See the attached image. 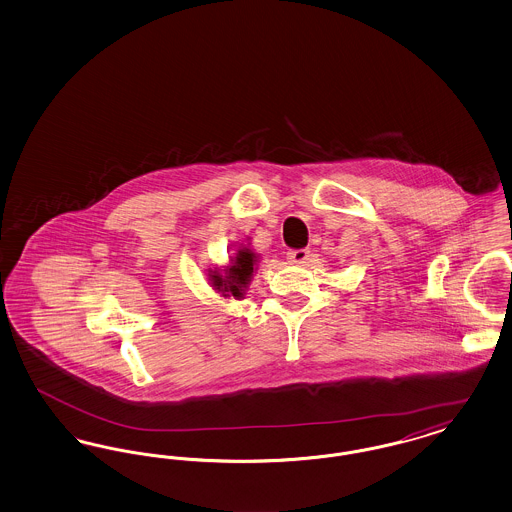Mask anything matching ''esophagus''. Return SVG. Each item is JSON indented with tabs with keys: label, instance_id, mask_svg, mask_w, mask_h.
<instances>
[{
	"label": "esophagus",
	"instance_id": "obj_1",
	"mask_svg": "<svg viewBox=\"0 0 512 512\" xmlns=\"http://www.w3.org/2000/svg\"><path fill=\"white\" fill-rule=\"evenodd\" d=\"M309 257H311V251H309V249H290V251H288V259H290L292 263H295V265L307 263Z\"/></svg>",
	"mask_w": 512,
	"mask_h": 512
}]
</instances>
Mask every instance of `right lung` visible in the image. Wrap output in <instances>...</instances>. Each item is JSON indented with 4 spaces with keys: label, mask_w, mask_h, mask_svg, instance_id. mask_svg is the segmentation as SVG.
Returning a JSON list of instances; mask_svg holds the SVG:
<instances>
[{
    "label": "right lung",
    "mask_w": 512,
    "mask_h": 512,
    "mask_svg": "<svg viewBox=\"0 0 512 512\" xmlns=\"http://www.w3.org/2000/svg\"><path fill=\"white\" fill-rule=\"evenodd\" d=\"M232 267L226 270V276L213 274V286L215 290H219L224 295H234V297H242L244 288L253 274V265H255V253L251 249H240L238 255L232 259Z\"/></svg>",
    "instance_id": "obj_1"
}]
</instances>
